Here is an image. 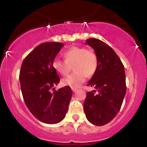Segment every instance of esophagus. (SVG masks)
<instances>
[{
    "mask_svg": "<svg viewBox=\"0 0 147 147\" xmlns=\"http://www.w3.org/2000/svg\"><path fill=\"white\" fill-rule=\"evenodd\" d=\"M77 88H72V92H76V91H77Z\"/></svg>",
    "mask_w": 147,
    "mask_h": 147,
    "instance_id": "34e87169",
    "label": "esophagus"
}]
</instances>
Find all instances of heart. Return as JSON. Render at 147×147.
Wrapping results in <instances>:
<instances>
[{"mask_svg":"<svg viewBox=\"0 0 147 147\" xmlns=\"http://www.w3.org/2000/svg\"><path fill=\"white\" fill-rule=\"evenodd\" d=\"M63 56L65 60L55 59L52 61V67L61 75H66L73 65L75 72L62 80V83L65 86L75 88L79 87L88 76L95 75L98 68V57L92 49L74 46L65 50Z\"/></svg>","mask_w":147,"mask_h":147,"instance_id":"b5f03b06","label":"heart"}]
</instances>
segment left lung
Segmentation results:
<instances>
[{"instance_id":"obj_1","label":"left lung","mask_w":147,"mask_h":147,"mask_svg":"<svg viewBox=\"0 0 147 147\" xmlns=\"http://www.w3.org/2000/svg\"><path fill=\"white\" fill-rule=\"evenodd\" d=\"M86 44L97 53L99 65L87 84L95 90L86 93L84 110L89 122L103 126L120 110L126 92L124 67L117 54L104 42L91 38L87 39Z\"/></svg>"}]
</instances>
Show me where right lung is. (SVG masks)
<instances>
[{
  "label": "right lung",
  "mask_w": 147,
  "mask_h": 147,
  "mask_svg": "<svg viewBox=\"0 0 147 147\" xmlns=\"http://www.w3.org/2000/svg\"><path fill=\"white\" fill-rule=\"evenodd\" d=\"M64 45L45 42L36 46L23 60L19 80L23 99L31 113L41 122L54 124L65 117L71 99L70 86L51 92L60 79L52 61Z\"/></svg>",
  "instance_id": "add662e5"
}]
</instances>
